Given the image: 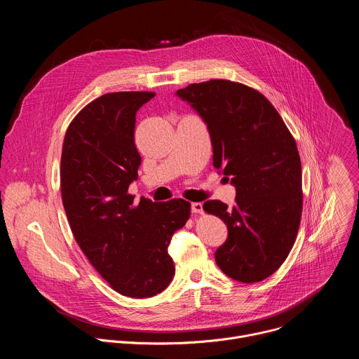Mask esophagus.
I'll use <instances>...</instances> for the list:
<instances>
[{
	"mask_svg": "<svg viewBox=\"0 0 359 359\" xmlns=\"http://www.w3.org/2000/svg\"><path fill=\"white\" fill-rule=\"evenodd\" d=\"M191 213L203 215V204L201 203H191Z\"/></svg>",
	"mask_w": 359,
	"mask_h": 359,
	"instance_id": "34e87169",
	"label": "esophagus"
}]
</instances>
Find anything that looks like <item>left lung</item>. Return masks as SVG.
<instances>
[{
  "mask_svg": "<svg viewBox=\"0 0 359 359\" xmlns=\"http://www.w3.org/2000/svg\"><path fill=\"white\" fill-rule=\"evenodd\" d=\"M208 125L213 165L236 187V204H203L229 230L216 263L230 278L259 283L290 254L302 212L301 161L292 135L270 100L226 79L191 83L176 92Z\"/></svg>",
  "mask_w": 359,
  "mask_h": 359,
  "instance_id": "obj_1",
  "label": "left lung"
}]
</instances>
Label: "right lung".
I'll use <instances>...</instances> for the list:
<instances>
[{"label":"right lung","mask_w":359,"mask_h":359,"mask_svg":"<svg viewBox=\"0 0 359 359\" xmlns=\"http://www.w3.org/2000/svg\"><path fill=\"white\" fill-rule=\"evenodd\" d=\"M155 92H112L69 123L61 156L64 209L81 250L109 285L132 298L162 292L175 276L172 236L190 217V203H153L128 193L137 179L136 112Z\"/></svg>","instance_id":"right-lung-1"}]
</instances>
